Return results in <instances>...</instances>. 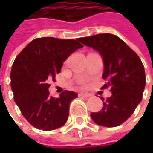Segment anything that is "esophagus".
I'll return each instance as SVG.
<instances>
[{
	"instance_id": "obj_1",
	"label": "esophagus",
	"mask_w": 153,
	"mask_h": 153,
	"mask_svg": "<svg viewBox=\"0 0 153 153\" xmlns=\"http://www.w3.org/2000/svg\"><path fill=\"white\" fill-rule=\"evenodd\" d=\"M79 97H86V98L92 97V95H91V94H89V93H79Z\"/></svg>"
}]
</instances>
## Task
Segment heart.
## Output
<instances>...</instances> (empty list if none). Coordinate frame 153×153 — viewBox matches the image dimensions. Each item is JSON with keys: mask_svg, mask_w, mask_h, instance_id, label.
Here are the masks:
<instances>
[{"mask_svg": "<svg viewBox=\"0 0 153 153\" xmlns=\"http://www.w3.org/2000/svg\"><path fill=\"white\" fill-rule=\"evenodd\" d=\"M79 84H80L81 86H83V87H86L88 83H87L86 80H80V81H79Z\"/></svg>", "mask_w": 153, "mask_h": 153, "instance_id": "b5f03b06", "label": "heart"}]
</instances>
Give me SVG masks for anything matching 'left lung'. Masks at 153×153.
I'll return each instance as SVG.
<instances>
[{
  "label": "left lung",
  "mask_w": 153,
  "mask_h": 153,
  "mask_svg": "<svg viewBox=\"0 0 153 153\" xmlns=\"http://www.w3.org/2000/svg\"><path fill=\"white\" fill-rule=\"evenodd\" d=\"M84 45L99 52L104 62L103 79L111 96L98 112H91L92 120L100 126L117 127L125 122L142 101L145 87V72L137 54L120 38L101 33L79 39ZM104 101L105 99L101 97Z\"/></svg>",
  "instance_id": "1"
}]
</instances>
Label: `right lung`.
<instances>
[{
    "instance_id": "obj_1",
    "label": "right lung",
    "mask_w": 153,
    "mask_h": 153,
    "mask_svg": "<svg viewBox=\"0 0 153 153\" xmlns=\"http://www.w3.org/2000/svg\"><path fill=\"white\" fill-rule=\"evenodd\" d=\"M83 45L75 40L53 37L32 41L16 57L10 73L14 100L27 121L44 131L61 128L69 115V105L78 97L65 90L55 98L49 96L48 81L55 80L63 62Z\"/></svg>"
}]
</instances>
